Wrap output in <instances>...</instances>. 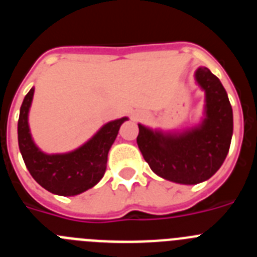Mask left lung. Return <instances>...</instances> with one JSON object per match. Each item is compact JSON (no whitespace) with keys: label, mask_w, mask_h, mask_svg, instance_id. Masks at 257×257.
Instances as JSON below:
<instances>
[{"label":"left lung","mask_w":257,"mask_h":257,"mask_svg":"<svg viewBox=\"0 0 257 257\" xmlns=\"http://www.w3.org/2000/svg\"><path fill=\"white\" fill-rule=\"evenodd\" d=\"M206 91V115L201 127L181 135L153 133L139 124L136 142L154 174L180 184L207 180L225 161L233 135V110L220 79L206 67L196 72Z\"/></svg>","instance_id":"8db88e82"}]
</instances>
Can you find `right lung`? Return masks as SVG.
<instances>
[{
    "mask_svg": "<svg viewBox=\"0 0 257 257\" xmlns=\"http://www.w3.org/2000/svg\"><path fill=\"white\" fill-rule=\"evenodd\" d=\"M33 92L35 88H31L24 97L18 121L19 149L32 178L41 187L58 196H76L96 185L105 172L109 149L127 118L106 123L77 151L49 156L36 147L29 134L28 112Z\"/></svg>",
    "mask_w": 257,
    "mask_h": 257,
    "instance_id": "obj_1",
    "label": "right lung"
}]
</instances>
